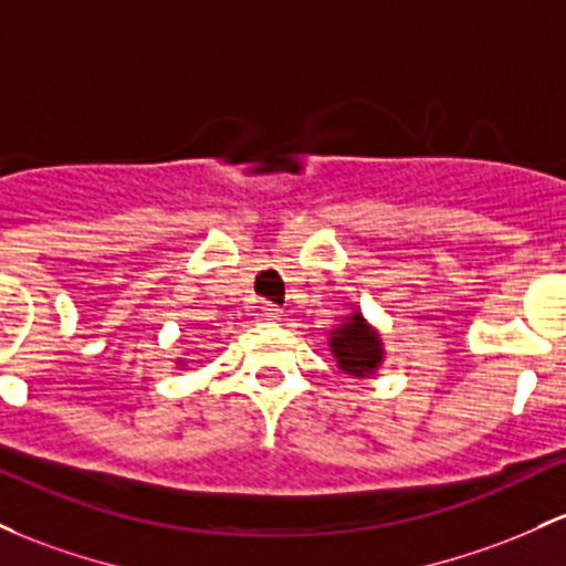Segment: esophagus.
Masks as SVG:
<instances>
[{"label": "esophagus", "mask_w": 566, "mask_h": 566, "mask_svg": "<svg viewBox=\"0 0 566 566\" xmlns=\"http://www.w3.org/2000/svg\"><path fill=\"white\" fill-rule=\"evenodd\" d=\"M263 316H265V319H269V322H279V319H282V308L273 306V303H265V306H263Z\"/></svg>", "instance_id": "34e87169"}]
</instances>
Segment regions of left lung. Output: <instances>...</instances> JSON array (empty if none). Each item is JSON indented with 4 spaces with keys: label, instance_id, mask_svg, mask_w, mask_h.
Masks as SVG:
<instances>
[{
    "label": "left lung",
    "instance_id": "obj_1",
    "mask_svg": "<svg viewBox=\"0 0 566 566\" xmlns=\"http://www.w3.org/2000/svg\"><path fill=\"white\" fill-rule=\"evenodd\" d=\"M331 352L338 359V368L357 378L376 374L384 359L381 340L376 331H370L363 314H352L346 325L335 327L331 333Z\"/></svg>",
    "mask_w": 566,
    "mask_h": 566
}]
</instances>
